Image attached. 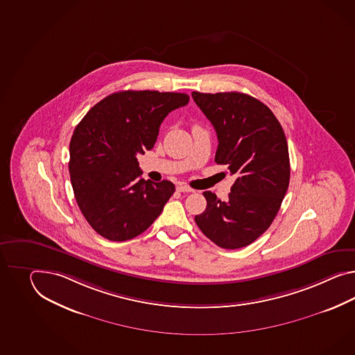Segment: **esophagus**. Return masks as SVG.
Wrapping results in <instances>:
<instances>
[{
    "instance_id": "obj_1",
    "label": "esophagus",
    "mask_w": 355,
    "mask_h": 355,
    "mask_svg": "<svg viewBox=\"0 0 355 355\" xmlns=\"http://www.w3.org/2000/svg\"><path fill=\"white\" fill-rule=\"evenodd\" d=\"M177 191H180V192H192V189L189 187L187 184H183V183H180L178 186H177Z\"/></svg>"
}]
</instances>
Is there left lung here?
I'll use <instances>...</instances> for the list:
<instances>
[{
    "label": "left lung",
    "instance_id": "obj_1",
    "mask_svg": "<svg viewBox=\"0 0 355 355\" xmlns=\"http://www.w3.org/2000/svg\"><path fill=\"white\" fill-rule=\"evenodd\" d=\"M192 98L218 137L216 164L236 175L227 201L205 191L207 209L195 216L201 232L223 249H240L264 234L276 218L290 182L285 132L267 105L240 92Z\"/></svg>",
    "mask_w": 355,
    "mask_h": 355
}]
</instances>
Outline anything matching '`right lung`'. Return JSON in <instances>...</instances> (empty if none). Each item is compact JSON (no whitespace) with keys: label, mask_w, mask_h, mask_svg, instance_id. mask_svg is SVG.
<instances>
[{"label":"right lung","mask_w":355,"mask_h":355,"mask_svg":"<svg viewBox=\"0 0 355 355\" xmlns=\"http://www.w3.org/2000/svg\"><path fill=\"white\" fill-rule=\"evenodd\" d=\"M189 101V95L177 92L121 91L79 121L70 139V181L97 234L127 241L160 216L175 187L171 181L141 178L137 154L154 147L165 116Z\"/></svg>","instance_id":"1"}]
</instances>
